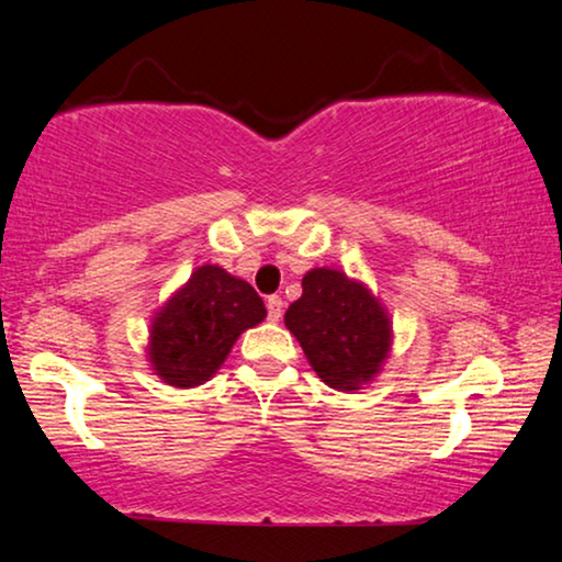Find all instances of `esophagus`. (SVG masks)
<instances>
[{
  "mask_svg": "<svg viewBox=\"0 0 562 562\" xmlns=\"http://www.w3.org/2000/svg\"><path fill=\"white\" fill-rule=\"evenodd\" d=\"M268 319L271 322H279L281 314H283V299L281 296H268Z\"/></svg>",
  "mask_w": 562,
  "mask_h": 562,
  "instance_id": "34e87169",
  "label": "esophagus"
}]
</instances>
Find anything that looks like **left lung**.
<instances>
[{
	"instance_id": "left-lung-1",
	"label": "left lung",
	"mask_w": 562,
	"mask_h": 562,
	"mask_svg": "<svg viewBox=\"0 0 562 562\" xmlns=\"http://www.w3.org/2000/svg\"><path fill=\"white\" fill-rule=\"evenodd\" d=\"M283 325L329 389L358 394L379 379L394 348V322L366 281L340 268H310Z\"/></svg>"
}]
</instances>
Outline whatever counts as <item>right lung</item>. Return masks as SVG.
I'll use <instances>...</instances> for the list:
<instances>
[{"label": "right lung", "mask_w": 562, "mask_h": 562, "mask_svg": "<svg viewBox=\"0 0 562 562\" xmlns=\"http://www.w3.org/2000/svg\"><path fill=\"white\" fill-rule=\"evenodd\" d=\"M263 319V299L248 281L204 263L150 317L145 358L166 386H202L225 363L237 337Z\"/></svg>", "instance_id": "add662e5"}]
</instances>
